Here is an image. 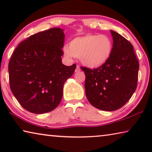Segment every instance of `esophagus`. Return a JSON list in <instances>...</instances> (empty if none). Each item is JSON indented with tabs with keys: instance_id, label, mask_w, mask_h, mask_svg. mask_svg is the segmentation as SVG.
<instances>
[{
	"instance_id": "34e87169",
	"label": "esophagus",
	"mask_w": 152,
	"mask_h": 152,
	"mask_svg": "<svg viewBox=\"0 0 152 152\" xmlns=\"http://www.w3.org/2000/svg\"><path fill=\"white\" fill-rule=\"evenodd\" d=\"M80 70H81V69H80V66H77L76 70H75V72H80Z\"/></svg>"
}]
</instances>
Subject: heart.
<instances>
[{"label": "heart", "mask_w": 152, "mask_h": 152, "mask_svg": "<svg viewBox=\"0 0 152 152\" xmlns=\"http://www.w3.org/2000/svg\"><path fill=\"white\" fill-rule=\"evenodd\" d=\"M113 50V43L109 36L88 34L71 41L69 46L64 48L66 57L80 59L88 68H96L109 60Z\"/></svg>", "instance_id": "1"}]
</instances>
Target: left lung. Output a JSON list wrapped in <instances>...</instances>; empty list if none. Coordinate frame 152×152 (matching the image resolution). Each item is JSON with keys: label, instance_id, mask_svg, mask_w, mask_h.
I'll return each instance as SVG.
<instances>
[{"label": "left lung", "instance_id": "obj_1", "mask_svg": "<svg viewBox=\"0 0 152 152\" xmlns=\"http://www.w3.org/2000/svg\"><path fill=\"white\" fill-rule=\"evenodd\" d=\"M113 50L103 65L91 70L82 67L85 74V92L92 106L113 111L127 103L137 85L139 62L133 46L119 33L110 30Z\"/></svg>", "mask_w": 152, "mask_h": 152}]
</instances>
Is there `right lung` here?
I'll use <instances>...</instances> for the list:
<instances>
[{"label":"right lung","mask_w":152,"mask_h":152,"mask_svg":"<svg viewBox=\"0 0 152 152\" xmlns=\"http://www.w3.org/2000/svg\"><path fill=\"white\" fill-rule=\"evenodd\" d=\"M64 35L52 28L31 35L15 49L9 63L10 88L20 104L36 114L58 106L64 84L72 76L76 64L61 62Z\"/></svg>","instance_id":"add662e5"}]
</instances>
